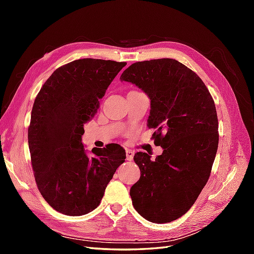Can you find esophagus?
Instances as JSON below:
<instances>
[{
	"label": "esophagus",
	"instance_id": "34e87169",
	"mask_svg": "<svg viewBox=\"0 0 254 254\" xmlns=\"http://www.w3.org/2000/svg\"><path fill=\"white\" fill-rule=\"evenodd\" d=\"M126 153H127V160H132L133 156H134L133 150L132 149H127Z\"/></svg>",
	"mask_w": 254,
	"mask_h": 254
}]
</instances>
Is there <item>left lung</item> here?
I'll use <instances>...</instances> for the list:
<instances>
[{"mask_svg":"<svg viewBox=\"0 0 254 254\" xmlns=\"http://www.w3.org/2000/svg\"><path fill=\"white\" fill-rule=\"evenodd\" d=\"M121 80L135 84L150 99L149 127L164 152L155 160L134 155L141 170L130 195L136 212L152 223L181 217L206 185L218 147V119L203 80L174 59L133 63Z\"/></svg>","mask_w":254,"mask_h":254,"instance_id":"1","label":"left lung"}]
</instances>
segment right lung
Returning <instances> with one entry per match:
<instances>
[{"label":"right lung","instance_id":"right-lung-1","mask_svg":"<svg viewBox=\"0 0 254 254\" xmlns=\"http://www.w3.org/2000/svg\"><path fill=\"white\" fill-rule=\"evenodd\" d=\"M126 62L80 59L57 68L31 110L28 145L38 190L58 212L82 216L105 194L126 150L118 144L86 154L84 124L99 108L108 86Z\"/></svg>","mask_w":254,"mask_h":254}]
</instances>
